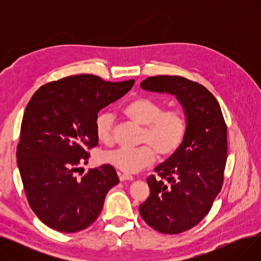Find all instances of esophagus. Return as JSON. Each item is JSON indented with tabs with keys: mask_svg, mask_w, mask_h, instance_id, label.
Segmentation results:
<instances>
[{
	"mask_svg": "<svg viewBox=\"0 0 261 261\" xmlns=\"http://www.w3.org/2000/svg\"><path fill=\"white\" fill-rule=\"evenodd\" d=\"M119 180L121 182H123V181H132L133 180V176L131 174H128V173H119Z\"/></svg>",
	"mask_w": 261,
	"mask_h": 261,
	"instance_id": "1",
	"label": "esophagus"
}]
</instances>
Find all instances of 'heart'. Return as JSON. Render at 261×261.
<instances>
[{
	"instance_id": "b5f03b06",
	"label": "heart",
	"mask_w": 261,
	"mask_h": 261,
	"mask_svg": "<svg viewBox=\"0 0 261 261\" xmlns=\"http://www.w3.org/2000/svg\"><path fill=\"white\" fill-rule=\"evenodd\" d=\"M122 112L135 123L143 126L141 143L136 148H119L108 151L102 161L125 172H139L152 165L156 153L167 158L176 152L184 142L187 132V119L180 110H164L158 101L148 98H135L127 103ZM114 116L101 112L95 118V133L98 140L110 144L113 139Z\"/></svg>"
}]
</instances>
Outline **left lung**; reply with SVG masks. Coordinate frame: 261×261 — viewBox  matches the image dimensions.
<instances>
[{
	"label": "left lung",
	"mask_w": 261,
	"mask_h": 261,
	"mask_svg": "<svg viewBox=\"0 0 261 261\" xmlns=\"http://www.w3.org/2000/svg\"><path fill=\"white\" fill-rule=\"evenodd\" d=\"M142 89L176 96L187 117L183 144L147 177L148 199L139 207L144 221L162 234L196 226L211 211L224 180L227 127L219 102L202 85L182 76L149 77Z\"/></svg>",
	"instance_id": "left-lung-1"
}]
</instances>
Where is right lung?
Masks as SVG:
<instances>
[{"instance_id": "add662e5", "label": "right lung", "mask_w": 261, "mask_h": 261, "mask_svg": "<svg viewBox=\"0 0 261 261\" xmlns=\"http://www.w3.org/2000/svg\"><path fill=\"white\" fill-rule=\"evenodd\" d=\"M134 79L110 82L81 74L51 81L27 103L17 163L29 204L48 227L75 232L99 216L108 191L119 180L106 164L77 175L98 145L95 118L129 92Z\"/></svg>"}]
</instances>
